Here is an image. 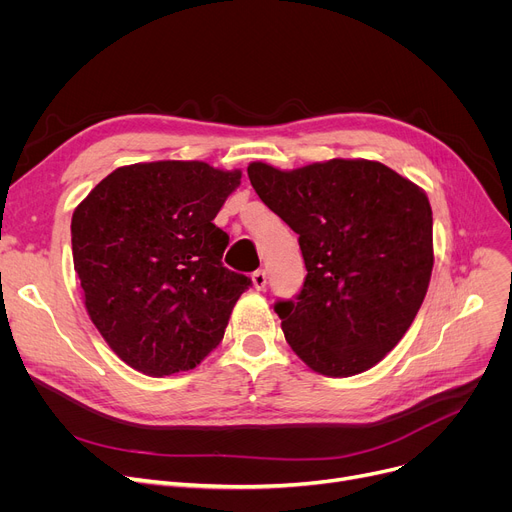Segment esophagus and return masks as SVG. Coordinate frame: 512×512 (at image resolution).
Listing matches in <instances>:
<instances>
[{
	"label": "esophagus",
	"instance_id": "obj_1",
	"mask_svg": "<svg viewBox=\"0 0 512 512\" xmlns=\"http://www.w3.org/2000/svg\"><path fill=\"white\" fill-rule=\"evenodd\" d=\"M251 280H253V286H255L257 290H263L265 284H267V274H265L263 270H257V272H253Z\"/></svg>",
	"mask_w": 512,
	"mask_h": 512
}]
</instances>
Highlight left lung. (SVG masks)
<instances>
[{
    "mask_svg": "<svg viewBox=\"0 0 512 512\" xmlns=\"http://www.w3.org/2000/svg\"><path fill=\"white\" fill-rule=\"evenodd\" d=\"M259 199L299 234L307 278L280 301L286 342L315 373L351 378L407 334L434 270L432 207L421 186L373 159L280 170L251 161Z\"/></svg>",
    "mask_w": 512,
    "mask_h": 512,
    "instance_id": "left-lung-1",
    "label": "left lung"
}]
</instances>
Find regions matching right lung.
I'll return each instance as SVG.
<instances>
[{
  "instance_id": "right-lung-1",
  "label": "right lung",
  "mask_w": 512,
  "mask_h": 512,
  "mask_svg": "<svg viewBox=\"0 0 512 512\" xmlns=\"http://www.w3.org/2000/svg\"><path fill=\"white\" fill-rule=\"evenodd\" d=\"M240 170L205 161L116 168L72 213V259L87 313L132 369L153 378L197 367L251 286L222 263L213 224Z\"/></svg>"
}]
</instances>
